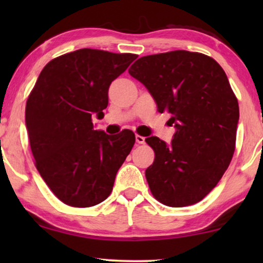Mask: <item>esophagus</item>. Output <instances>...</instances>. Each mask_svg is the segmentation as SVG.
I'll use <instances>...</instances> for the list:
<instances>
[{"label":"esophagus","instance_id":"1","mask_svg":"<svg viewBox=\"0 0 263 263\" xmlns=\"http://www.w3.org/2000/svg\"><path fill=\"white\" fill-rule=\"evenodd\" d=\"M135 140H136V142L140 143V145L145 143V138H143V136H141V135H136L135 136Z\"/></svg>","mask_w":263,"mask_h":263}]
</instances>
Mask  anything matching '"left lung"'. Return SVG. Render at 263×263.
<instances>
[{
	"label": "left lung",
	"mask_w": 263,
	"mask_h": 263,
	"mask_svg": "<svg viewBox=\"0 0 263 263\" xmlns=\"http://www.w3.org/2000/svg\"><path fill=\"white\" fill-rule=\"evenodd\" d=\"M171 114V143L146 139L156 153L146 178L153 196L170 207L199 202L218 184L232 159L239 107L217 61L185 50L143 56L129 68Z\"/></svg>",
	"instance_id": "8db88e82"
}]
</instances>
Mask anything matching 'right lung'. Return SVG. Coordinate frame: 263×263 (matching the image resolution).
Segmentation results:
<instances>
[{"instance_id": "obj_1", "label": "right lung", "mask_w": 263, "mask_h": 263, "mask_svg": "<svg viewBox=\"0 0 263 263\" xmlns=\"http://www.w3.org/2000/svg\"><path fill=\"white\" fill-rule=\"evenodd\" d=\"M136 57L96 49L66 53L43 68L28 97L25 122L35 167L71 207L103 202L134 146L132 130H95L92 116H104L111 82Z\"/></svg>"}]
</instances>
